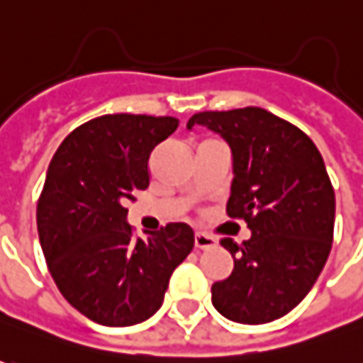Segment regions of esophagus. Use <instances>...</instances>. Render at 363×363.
Segmentation results:
<instances>
[{
    "label": "esophagus",
    "instance_id": "1",
    "mask_svg": "<svg viewBox=\"0 0 363 363\" xmlns=\"http://www.w3.org/2000/svg\"><path fill=\"white\" fill-rule=\"evenodd\" d=\"M215 245H217V239L211 237V235H206V233H196L194 235V247L196 249H211Z\"/></svg>",
    "mask_w": 363,
    "mask_h": 363
}]
</instances>
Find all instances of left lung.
<instances>
[{
	"label": "left lung",
	"instance_id": "1",
	"mask_svg": "<svg viewBox=\"0 0 363 363\" xmlns=\"http://www.w3.org/2000/svg\"><path fill=\"white\" fill-rule=\"evenodd\" d=\"M220 134L233 155L227 213L251 239L220 245L233 273L213 285V306L237 323H269L289 313L318 281L333 241L335 194L311 138L263 108L199 112L189 120Z\"/></svg>",
	"mask_w": 363,
	"mask_h": 363
}]
</instances>
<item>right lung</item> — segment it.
Segmentation results:
<instances>
[{
	"mask_svg": "<svg viewBox=\"0 0 363 363\" xmlns=\"http://www.w3.org/2000/svg\"><path fill=\"white\" fill-rule=\"evenodd\" d=\"M172 116L106 114L60 144L38 201V233L60 294L96 323L155 315L172 271L193 251L186 223L134 239L126 201L148 186V158L177 130Z\"/></svg>",
	"mask_w": 363,
	"mask_h": 363,
	"instance_id": "obj_1",
	"label": "right lung"
}]
</instances>
